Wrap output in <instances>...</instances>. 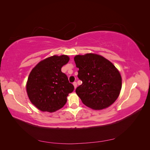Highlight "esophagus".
I'll return each instance as SVG.
<instances>
[{
    "mask_svg": "<svg viewBox=\"0 0 150 150\" xmlns=\"http://www.w3.org/2000/svg\"><path fill=\"white\" fill-rule=\"evenodd\" d=\"M73 85H74V88L76 89V87H77V83H76V82H74V83H73Z\"/></svg>",
    "mask_w": 150,
    "mask_h": 150,
    "instance_id": "34e87169",
    "label": "esophagus"
}]
</instances>
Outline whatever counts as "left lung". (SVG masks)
<instances>
[{"instance_id": "1", "label": "left lung", "mask_w": 150, "mask_h": 150, "mask_svg": "<svg viewBox=\"0 0 150 150\" xmlns=\"http://www.w3.org/2000/svg\"><path fill=\"white\" fill-rule=\"evenodd\" d=\"M74 61L83 83L76 93L83 103L96 110L111 105L121 89V76L115 66L103 56L91 53L75 56Z\"/></svg>"}]
</instances>
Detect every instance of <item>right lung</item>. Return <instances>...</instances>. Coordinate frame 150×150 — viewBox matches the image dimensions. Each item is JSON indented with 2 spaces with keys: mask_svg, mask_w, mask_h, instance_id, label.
<instances>
[{
  "mask_svg": "<svg viewBox=\"0 0 150 150\" xmlns=\"http://www.w3.org/2000/svg\"><path fill=\"white\" fill-rule=\"evenodd\" d=\"M69 58L53 56L40 61L29 76L26 89L31 103L42 111L54 112L64 106L68 94L74 91L61 67Z\"/></svg>",
  "mask_w": 150,
  "mask_h": 150,
  "instance_id": "add662e5",
  "label": "right lung"
}]
</instances>
